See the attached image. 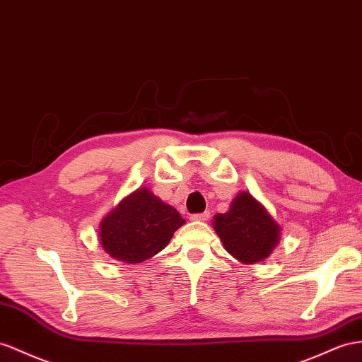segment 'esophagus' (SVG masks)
I'll use <instances>...</instances> for the list:
<instances>
[{
    "instance_id": "obj_1",
    "label": "esophagus",
    "mask_w": 362,
    "mask_h": 362,
    "mask_svg": "<svg viewBox=\"0 0 362 362\" xmlns=\"http://www.w3.org/2000/svg\"><path fill=\"white\" fill-rule=\"evenodd\" d=\"M209 218V212L205 211V212H200V214H192L191 216V220L192 221H206Z\"/></svg>"
}]
</instances>
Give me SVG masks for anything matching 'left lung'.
<instances>
[{
	"label": "left lung",
	"instance_id": "left-lung-1",
	"mask_svg": "<svg viewBox=\"0 0 362 362\" xmlns=\"http://www.w3.org/2000/svg\"><path fill=\"white\" fill-rule=\"evenodd\" d=\"M212 225L226 251L246 264L264 260L280 242V225L246 191L238 192L229 211L217 214Z\"/></svg>",
	"mask_w": 362,
	"mask_h": 362
}]
</instances>
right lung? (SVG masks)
I'll return each instance as SVG.
<instances>
[{"label": "right lung", "mask_w": 362, "mask_h": 362, "mask_svg": "<svg viewBox=\"0 0 362 362\" xmlns=\"http://www.w3.org/2000/svg\"><path fill=\"white\" fill-rule=\"evenodd\" d=\"M185 220L148 188L129 194L102 218L99 240L115 260L142 263L160 252Z\"/></svg>", "instance_id": "right-lung-1"}]
</instances>
